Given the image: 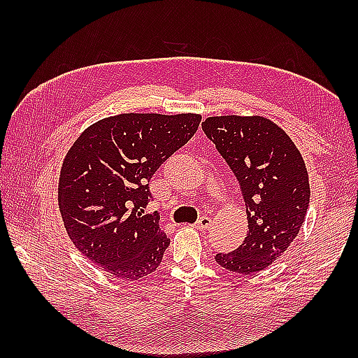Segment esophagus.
<instances>
[{"mask_svg":"<svg viewBox=\"0 0 358 358\" xmlns=\"http://www.w3.org/2000/svg\"><path fill=\"white\" fill-rule=\"evenodd\" d=\"M210 224H212V218L208 217V215H204V217L199 218V222H196L194 226L200 231H206V229H209Z\"/></svg>","mask_w":358,"mask_h":358,"instance_id":"1","label":"esophagus"}]
</instances>
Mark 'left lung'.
I'll use <instances>...</instances> for the list:
<instances>
[{"label": "left lung", "instance_id": "obj_1", "mask_svg": "<svg viewBox=\"0 0 358 358\" xmlns=\"http://www.w3.org/2000/svg\"><path fill=\"white\" fill-rule=\"evenodd\" d=\"M203 132L237 177L246 203L248 234L232 252H218L222 268L260 272L299 235L309 208V178L300 150L283 129L263 117H209Z\"/></svg>", "mask_w": 358, "mask_h": 358}]
</instances>
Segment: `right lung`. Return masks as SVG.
Segmentation results:
<instances>
[{"label":"right lung","mask_w":358,"mask_h":358,"mask_svg":"<svg viewBox=\"0 0 358 358\" xmlns=\"http://www.w3.org/2000/svg\"><path fill=\"white\" fill-rule=\"evenodd\" d=\"M196 113H121L96 121L67 152L58 185L62 217L73 245L113 277L154 272L171 240L159 214H144L149 181L192 138Z\"/></svg>","instance_id":"1"}]
</instances>
